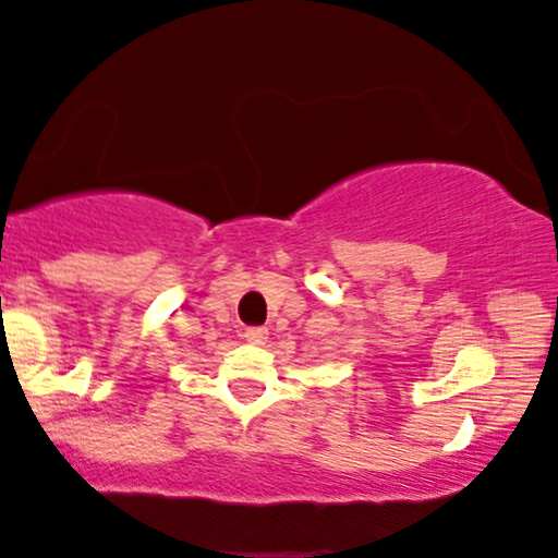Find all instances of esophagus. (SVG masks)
I'll use <instances>...</instances> for the list:
<instances>
[{
  "mask_svg": "<svg viewBox=\"0 0 558 558\" xmlns=\"http://www.w3.org/2000/svg\"><path fill=\"white\" fill-rule=\"evenodd\" d=\"M244 340H246V343H252V345H265L267 330H265V327H246Z\"/></svg>",
  "mask_w": 558,
  "mask_h": 558,
  "instance_id": "1",
  "label": "esophagus"
}]
</instances>
